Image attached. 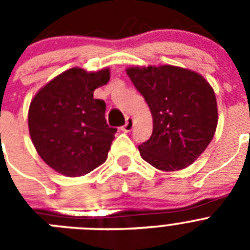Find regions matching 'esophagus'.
I'll use <instances>...</instances> for the list:
<instances>
[{
  "label": "esophagus",
  "mask_w": 250,
  "mask_h": 250,
  "mask_svg": "<svg viewBox=\"0 0 250 250\" xmlns=\"http://www.w3.org/2000/svg\"><path fill=\"white\" fill-rule=\"evenodd\" d=\"M132 127H134V119L127 116L126 123H125V125H124L123 127H121V130H123L124 132H130L132 130Z\"/></svg>",
  "instance_id": "esophagus-1"
}]
</instances>
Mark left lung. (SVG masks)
<instances>
[{
  "label": "left lung",
  "instance_id": "8db88e82",
  "mask_svg": "<svg viewBox=\"0 0 250 250\" xmlns=\"http://www.w3.org/2000/svg\"><path fill=\"white\" fill-rule=\"evenodd\" d=\"M152 116V134L139 145L141 158L163 171L191 165L215 134L218 106L210 83L198 72L173 65L126 68Z\"/></svg>",
  "mask_w": 250,
  "mask_h": 250
}]
</instances>
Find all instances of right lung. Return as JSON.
Returning a JSON list of instances; mask_svg holds the SVG:
<instances>
[{"label": "right lung", "mask_w": 250, "mask_h": 250, "mask_svg": "<svg viewBox=\"0 0 250 250\" xmlns=\"http://www.w3.org/2000/svg\"><path fill=\"white\" fill-rule=\"evenodd\" d=\"M110 80V68H68L37 91L28 109V131L37 154L65 176H83L107 159L115 127L105 101L94 91Z\"/></svg>", "instance_id": "1"}]
</instances>
